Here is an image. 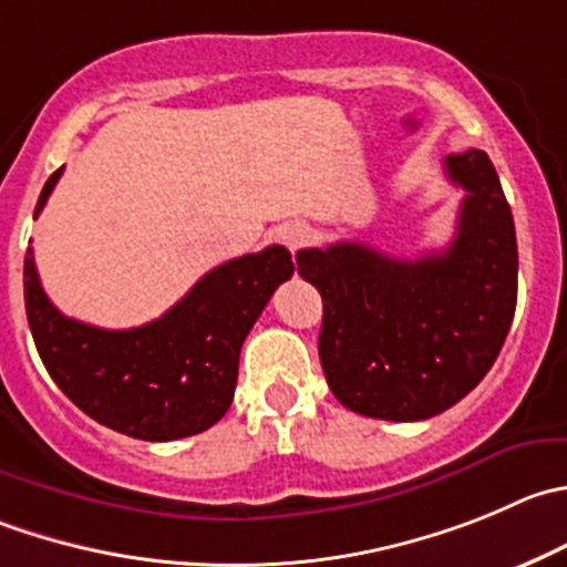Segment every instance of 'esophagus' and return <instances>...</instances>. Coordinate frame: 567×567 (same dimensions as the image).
Returning a JSON list of instances; mask_svg holds the SVG:
<instances>
[{"label": "esophagus", "mask_w": 567, "mask_h": 567, "mask_svg": "<svg viewBox=\"0 0 567 567\" xmlns=\"http://www.w3.org/2000/svg\"><path fill=\"white\" fill-rule=\"evenodd\" d=\"M310 240V227L301 221H293V224H285V227H279V244L288 246L290 251L301 249V246Z\"/></svg>", "instance_id": "1"}]
</instances>
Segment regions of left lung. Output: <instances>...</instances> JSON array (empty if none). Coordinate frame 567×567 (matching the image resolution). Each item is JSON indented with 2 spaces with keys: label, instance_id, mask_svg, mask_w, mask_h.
I'll list each match as a JSON object with an SVG mask.
<instances>
[{
  "label": "left lung",
  "instance_id": "obj_1",
  "mask_svg": "<svg viewBox=\"0 0 567 567\" xmlns=\"http://www.w3.org/2000/svg\"><path fill=\"white\" fill-rule=\"evenodd\" d=\"M465 190L443 251L395 260L340 240L301 249L299 274L323 299L318 357L334 399L384 421H423L457 404L502 351L518 301L513 210L482 150L446 157Z\"/></svg>",
  "mask_w": 567,
  "mask_h": 567
}]
</instances>
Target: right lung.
Here are the masks:
<instances>
[{"mask_svg":"<svg viewBox=\"0 0 567 567\" xmlns=\"http://www.w3.org/2000/svg\"><path fill=\"white\" fill-rule=\"evenodd\" d=\"M60 174L43 185L35 218ZM290 277V251L268 246L213 268L144 327L99 329L65 318L47 299L27 249L24 307L49 377L85 415L137 441H179L210 430L229 410L240 346Z\"/></svg>","mask_w":567,"mask_h":567,"instance_id":"1","label":"right lung"}]
</instances>
